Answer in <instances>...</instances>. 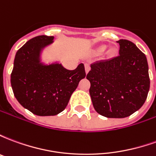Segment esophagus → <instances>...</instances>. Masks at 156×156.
Segmentation results:
<instances>
[{"label":"esophagus","instance_id":"esophagus-1","mask_svg":"<svg viewBox=\"0 0 156 156\" xmlns=\"http://www.w3.org/2000/svg\"><path fill=\"white\" fill-rule=\"evenodd\" d=\"M89 70H90V65L88 63H86L85 64V72H86V73H88Z\"/></svg>","mask_w":156,"mask_h":156}]
</instances>
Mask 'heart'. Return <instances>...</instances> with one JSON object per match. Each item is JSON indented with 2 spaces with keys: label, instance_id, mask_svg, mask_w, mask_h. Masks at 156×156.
<instances>
[{
  "label": "heart",
  "instance_id": "heart-1",
  "mask_svg": "<svg viewBox=\"0 0 156 156\" xmlns=\"http://www.w3.org/2000/svg\"><path fill=\"white\" fill-rule=\"evenodd\" d=\"M106 48H107V46L106 45H103V46H100L99 48H98V50H97V52H102V51H104L106 49ZM110 52V54H113V51H109Z\"/></svg>",
  "mask_w": 156,
  "mask_h": 156
}]
</instances>
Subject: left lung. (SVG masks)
<instances>
[{
	"instance_id": "obj_1",
	"label": "left lung",
	"mask_w": 156,
	"mask_h": 156,
	"mask_svg": "<svg viewBox=\"0 0 156 156\" xmlns=\"http://www.w3.org/2000/svg\"><path fill=\"white\" fill-rule=\"evenodd\" d=\"M119 55L90 65L89 94L97 113L107 118H125L144 105L150 89L145 55L132 41L120 39Z\"/></svg>"
}]
</instances>
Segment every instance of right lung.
Here are the masks:
<instances>
[{"mask_svg":"<svg viewBox=\"0 0 156 156\" xmlns=\"http://www.w3.org/2000/svg\"><path fill=\"white\" fill-rule=\"evenodd\" d=\"M53 39L54 37L42 35L27 41L16 53L11 74L16 98L38 116H52L63 111L78 83L86 76L83 63L74 70H68L58 62H41V51Z\"/></svg>","mask_w":156,"mask_h":156,"instance_id":"right-lung-1","label":"right lung"}]
</instances>
